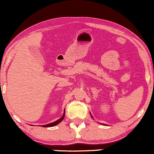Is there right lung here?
I'll use <instances>...</instances> for the list:
<instances>
[{"label":"right lung","instance_id":"1","mask_svg":"<svg viewBox=\"0 0 154 154\" xmlns=\"http://www.w3.org/2000/svg\"><path fill=\"white\" fill-rule=\"evenodd\" d=\"M64 115H65V112L64 113V115L62 116V117L61 118V119H59V120H57V121H54V122H53V123H52L47 124V125H42V127H43V128H48V127H52V126H54V125H57L58 123H60V122H61V121H62V120L64 119Z\"/></svg>","mask_w":154,"mask_h":154}]
</instances>
